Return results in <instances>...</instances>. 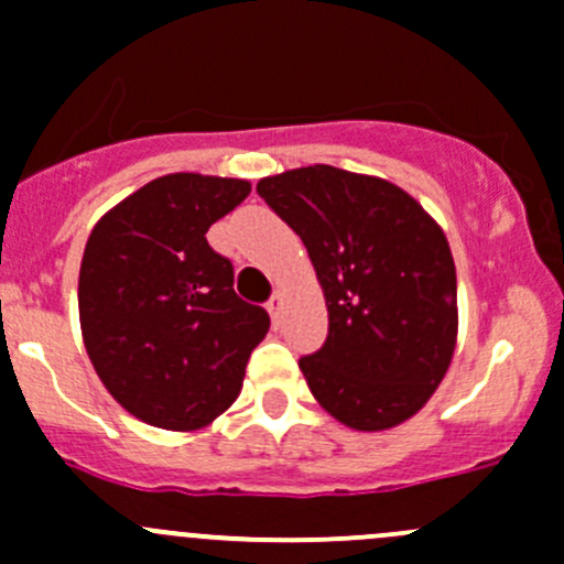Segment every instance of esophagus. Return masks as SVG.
<instances>
[{"label": "esophagus", "mask_w": 564, "mask_h": 564, "mask_svg": "<svg viewBox=\"0 0 564 564\" xmlns=\"http://www.w3.org/2000/svg\"><path fill=\"white\" fill-rule=\"evenodd\" d=\"M281 308H283V294L275 292L270 300H267V312H270L272 323H278V319H281Z\"/></svg>", "instance_id": "esophagus-1"}]
</instances>
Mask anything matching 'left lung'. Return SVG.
<instances>
[{"label":"left lung","instance_id":"left-lung-1","mask_svg":"<svg viewBox=\"0 0 564 564\" xmlns=\"http://www.w3.org/2000/svg\"><path fill=\"white\" fill-rule=\"evenodd\" d=\"M256 192L303 239L323 283L328 339L300 359L319 406L356 431L417 414L456 345V267L440 225L394 183L325 163Z\"/></svg>","mask_w":564,"mask_h":564}]
</instances>
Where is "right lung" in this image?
Segmentation results:
<instances>
[{
	"instance_id": "1",
	"label": "right lung",
	"mask_w": 564,
	"mask_h": 564,
	"mask_svg": "<svg viewBox=\"0 0 564 564\" xmlns=\"http://www.w3.org/2000/svg\"><path fill=\"white\" fill-rule=\"evenodd\" d=\"M250 183L175 172L108 210L80 264V325L105 389L133 417L194 431L239 398L270 314L234 292L205 234Z\"/></svg>"
}]
</instances>
